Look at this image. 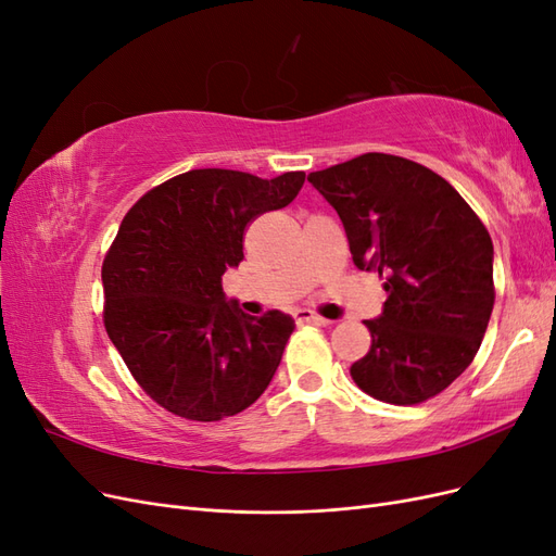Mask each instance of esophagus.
I'll return each mask as SVG.
<instances>
[{
  "label": "esophagus",
  "mask_w": 556,
  "mask_h": 556,
  "mask_svg": "<svg viewBox=\"0 0 556 556\" xmlns=\"http://www.w3.org/2000/svg\"><path fill=\"white\" fill-rule=\"evenodd\" d=\"M294 319H296L299 325H319V327L331 325V319H327V317H323V315H317V313H313V311H296V313H294Z\"/></svg>",
  "instance_id": "obj_1"
}]
</instances>
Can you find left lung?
<instances>
[{
    "mask_svg": "<svg viewBox=\"0 0 556 556\" xmlns=\"http://www.w3.org/2000/svg\"><path fill=\"white\" fill-rule=\"evenodd\" d=\"M308 180L339 213L355 264L384 278V308L364 319L371 348L350 366L352 380L394 406L441 394L490 325V231L445 178L406 157L366 153Z\"/></svg>",
    "mask_w": 556,
    "mask_h": 556,
    "instance_id": "left-lung-1",
    "label": "left lung"
}]
</instances>
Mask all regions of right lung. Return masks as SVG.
I'll list each match as a JSON object with an SVG mask.
<instances>
[{
  "label": "right lung",
  "mask_w": 556,
  "mask_h": 556,
  "mask_svg": "<svg viewBox=\"0 0 556 556\" xmlns=\"http://www.w3.org/2000/svg\"><path fill=\"white\" fill-rule=\"evenodd\" d=\"M304 180V172L264 180L192 169L148 190L123 217L102 264L104 327L164 410L217 422L271 382L294 319L241 313L225 299L223 276L243 260L248 225L288 206Z\"/></svg>",
  "instance_id": "add662e5"
}]
</instances>
